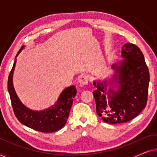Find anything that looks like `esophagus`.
<instances>
[{"instance_id": "1", "label": "esophagus", "mask_w": 157, "mask_h": 157, "mask_svg": "<svg viewBox=\"0 0 157 157\" xmlns=\"http://www.w3.org/2000/svg\"><path fill=\"white\" fill-rule=\"evenodd\" d=\"M89 76H87V75H83V76H81L80 78H78V82L81 83V84L83 85H87L89 83Z\"/></svg>"}]
</instances>
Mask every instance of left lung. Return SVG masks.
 Here are the masks:
<instances>
[{
	"mask_svg": "<svg viewBox=\"0 0 157 157\" xmlns=\"http://www.w3.org/2000/svg\"><path fill=\"white\" fill-rule=\"evenodd\" d=\"M124 61L112 68L119 73V89L106 91V83L94 81L96 88L93 92L96 113L108 124H116L129 121L137 117L147 106L149 92V71L140 48L133 44L121 47ZM109 96L106 102L105 94Z\"/></svg>",
	"mask_w": 157,
	"mask_h": 157,
	"instance_id": "left-lung-1",
	"label": "left lung"
}]
</instances>
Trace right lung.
Instances as JSON below:
<instances>
[{"label": "right lung", "mask_w": 157, "mask_h": 157, "mask_svg": "<svg viewBox=\"0 0 157 157\" xmlns=\"http://www.w3.org/2000/svg\"><path fill=\"white\" fill-rule=\"evenodd\" d=\"M23 48V46L21 47L16 57ZM16 63V59H15L13 66L8 76V90L13 112L17 119L25 126L40 132L50 133L61 129L66 124L69 116L74 98L76 95V87L71 86L66 88L60 95L57 102L51 108L40 111L30 110L18 99L13 85V74Z\"/></svg>", "instance_id": "right-lung-1"}]
</instances>
